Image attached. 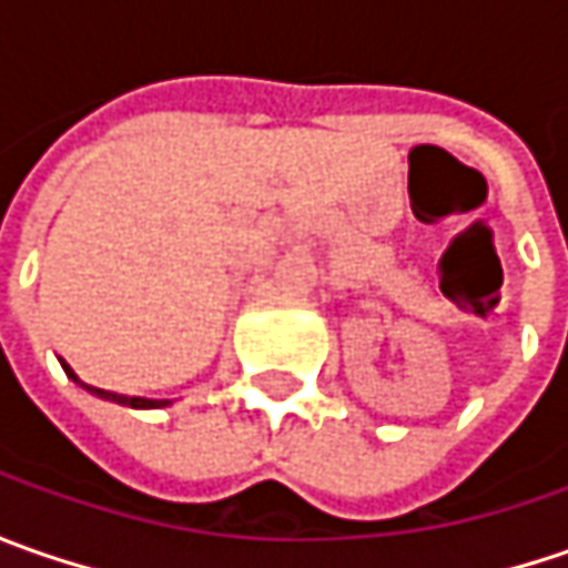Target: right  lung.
I'll use <instances>...</instances> for the list:
<instances>
[{
  "label": "right lung",
  "instance_id": "add662e5",
  "mask_svg": "<svg viewBox=\"0 0 568 568\" xmlns=\"http://www.w3.org/2000/svg\"><path fill=\"white\" fill-rule=\"evenodd\" d=\"M62 369H65V376L75 382V385H81L84 392L98 395V398H103V402H116V404H125V407H164V404H170V402H154V398H129V395H116V392H103V388H94V385H88V382L78 379L69 363H62Z\"/></svg>",
  "mask_w": 568,
  "mask_h": 568
}]
</instances>
